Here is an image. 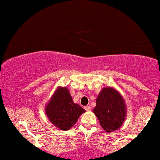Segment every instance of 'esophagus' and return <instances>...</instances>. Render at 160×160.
Returning a JSON list of instances; mask_svg holds the SVG:
<instances>
[{"label":"esophagus","mask_w":160,"mask_h":160,"mask_svg":"<svg viewBox=\"0 0 160 160\" xmlns=\"http://www.w3.org/2000/svg\"><path fill=\"white\" fill-rule=\"evenodd\" d=\"M84 109H85V110H86L87 111H90V109H91V107L89 106H85V107H84Z\"/></svg>","instance_id":"esophagus-1"}]
</instances>
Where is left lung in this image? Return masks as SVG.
Wrapping results in <instances>:
<instances>
[{"instance_id": "1", "label": "left lung", "mask_w": 160, "mask_h": 160, "mask_svg": "<svg viewBox=\"0 0 160 160\" xmlns=\"http://www.w3.org/2000/svg\"><path fill=\"white\" fill-rule=\"evenodd\" d=\"M93 112L102 128L113 132L122 125L127 116L124 100L119 92L111 87H104L96 99Z\"/></svg>"}]
</instances>
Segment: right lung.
<instances>
[{"mask_svg": "<svg viewBox=\"0 0 160 160\" xmlns=\"http://www.w3.org/2000/svg\"><path fill=\"white\" fill-rule=\"evenodd\" d=\"M45 112L54 126L61 130H68L85 110L74 103L66 87H59L46 106Z\"/></svg>", "mask_w": 160, "mask_h": 160, "instance_id": "1", "label": "right lung"}]
</instances>
